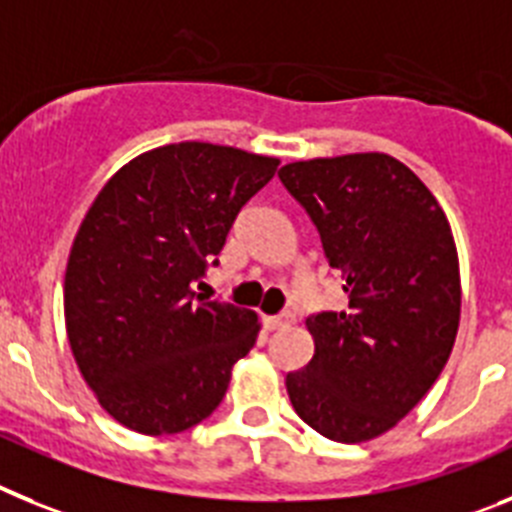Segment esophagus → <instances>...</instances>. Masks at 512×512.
<instances>
[{
  "label": "esophagus",
  "mask_w": 512,
  "mask_h": 512,
  "mask_svg": "<svg viewBox=\"0 0 512 512\" xmlns=\"http://www.w3.org/2000/svg\"><path fill=\"white\" fill-rule=\"evenodd\" d=\"M293 314L291 311H283V314H275V317H265V327L268 330H281V327H291Z\"/></svg>",
  "instance_id": "obj_1"
}]
</instances>
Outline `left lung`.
I'll return each mask as SVG.
<instances>
[{"label": "left lung", "instance_id": "8db88e82", "mask_svg": "<svg viewBox=\"0 0 512 512\" xmlns=\"http://www.w3.org/2000/svg\"><path fill=\"white\" fill-rule=\"evenodd\" d=\"M306 208L348 309L306 319L314 355L288 373L301 420L340 443L391 430L441 376L461 317L459 252L428 185L381 151L291 162L278 172Z\"/></svg>", "mask_w": 512, "mask_h": 512}]
</instances>
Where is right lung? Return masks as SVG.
I'll return each instance as SVG.
<instances>
[{
  "label": "right lung",
  "instance_id": "1",
  "mask_svg": "<svg viewBox=\"0 0 512 512\" xmlns=\"http://www.w3.org/2000/svg\"><path fill=\"white\" fill-rule=\"evenodd\" d=\"M281 159L182 141L123 164L71 244L66 337L79 373L113 420L172 435L206 420L260 332L255 311L195 301L239 208Z\"/></svg>",
  "mask_w": 512,
  "mask_h": 512
}]
</instances>
